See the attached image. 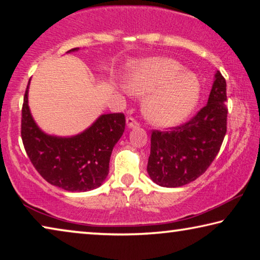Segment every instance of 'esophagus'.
I'll return each instance as SVG.
<instances>
[{
  "label": "esophagus",
  "mask_w": 260,
  "mask_h": 260,
  "mask_svg": "<svg viewBox=\"0 0 260 260\" xmlns=\"http://www.w3.org/2000/svg\"><path fill=\"white\" fill-rule=\"evenodd\" d=\"M126 124H127V127H128V128H134V127H136V126H139V122L136 121L133 117H128L126 119Z\"/></svg>",
  "instance_id": "34e87169"
}]
</instances>
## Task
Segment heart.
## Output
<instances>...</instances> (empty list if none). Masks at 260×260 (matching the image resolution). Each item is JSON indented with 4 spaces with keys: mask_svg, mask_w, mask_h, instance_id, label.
<instances>
[{
    "mask_svg": "<svg viewBox=\"0 0 260 260\" xmlns=\"http://www.w3.org/2000/svg\"><path fill=\"white\" fill-rule=\"evenodd\" d=\"M127 87L134 95H147L142 103L143 114L159 127L182 122L195 109L201 94L195 73L167 57H155L135 65Z\"/></svg>",
    "mask_w": 260,
    "mask_h": 260,
    "instance_id": "obj_1",
    "label": "heart"
}]
</instances>
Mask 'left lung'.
I'll list each match as a JSON object with an SVG mask.
<instances>
[{"label":"left lung","mask_w":260,"mask_h":260,"mask_svg":"<svg viewBox=\"0 0 260 260\" xmlns=\"http://www.w3.org/2000/svg\"><path fill=\"white\" fill-rule=\"evenodd\" d=\"M226 80L217 71L208 104L195 117L171 131H152L147 171L153 182L181 187L208 170L226 135Z\"/></svg>","instance_id":"left-lung-1"}]
</instances>
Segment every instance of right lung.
I'll list each match as a JSON object with an SVG mask.
<instances>
[{
    "label": "right lung",
    "instance_id": "1",
    "mask_svg": "<svg viewBox=\"0 0 260 260\" xmlns=\"http://www.w3.org/2000/svg\"><path fill=\"white\" fill-rule=\"evenodd\" d=\"M28 86L29 81L21 109V140L35 170L46 181L64 190L99 188L108 177L112 149L125 131L124 113L102 114L82 133L70 138L46 134L30 114Z\"/></svg>",
    "mask_w": 260,
    "mask_h": 260
}]
</instances>
